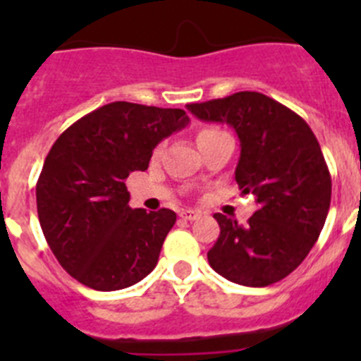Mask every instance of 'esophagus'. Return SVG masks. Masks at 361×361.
<instances>
[{"label":"esophagus","instance_id":"obj_1","mask_svg":"<svg viewBox=\"0 0 361 361\" xmlns=\"http://www.w3.org/2000/svg\"><path fill=\"white\" fill-rule=\"evenodd\" d=\"M180 216L184 220H197L200 216V213L195 212V209H184V212H180Z\"/></svg>","mask_w":361,"mask_h":361}]
</instances>
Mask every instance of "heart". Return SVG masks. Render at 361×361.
<instances>
[{
  "mask_svg": "<svg viewBox=\"0 0 361 361\" xmlns=\"http://www.w3.org/2000/svg\"><path fill=\"white\" fill-rule=\"evenodd\" d=\"M216 132H220V130L213 128V126H208V128L199 130V133H197V141H199V139H202V137H208V135H212V133H216Z\"/></svg>",
  "mask_w": 361,
  "mask_h": 361,
  "instance_id": "heart-1",
  "label": "heart"
}]
</instances>
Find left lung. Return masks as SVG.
<instances>
[{
  "label": "left lung",
  "mask_w": 361,
  "mask_h": 361,
  "mask_svg": "<svg viewBox=\"0 0 361 361\" xmlns=\"http://www.w3.org/2000/svg\"><path fill=\"white\" fill-rule=\"evenodd\" d=\"M188 110L226 123L240 139L235 180L257 197L247 224L215 213L220 235L209 266L240 286L266 288L304 262L327 219L331 173L317 137L298 114L260 92H237Z\"/></svg>",
  "instance_id": "1"
}]
</instances>
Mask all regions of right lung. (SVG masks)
<instances>
[{
    "label": "right lung",
    "mask_w": 361,
    "mask_h": 361,
    "mask_svg": "<svg viewBox=\"0 0 361 361\" xmlns=\"http://www.w3.org/2000/svg\"><path fill=\"white\" fill-rule=\"evenodd\" d=\"M188 121L180 108L116 101L57 137L36 184L37 216L57 262L82 286L117 291L157 266L177 215L132 209L124 180L148 170L153 148Z\"/></svg>",
    "instance_id": "obj_1"
}]
</instances>
